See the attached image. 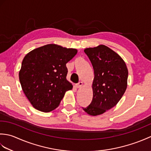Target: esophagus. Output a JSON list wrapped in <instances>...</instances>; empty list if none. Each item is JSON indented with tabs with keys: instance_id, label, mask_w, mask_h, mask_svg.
Returning <instances> with one entry per match:
<instances>
[{
	"instance_id": "obj_1",
	"label": "esophagus",
	"mask_w": 151,
	"mask_h": 151,
	"mask_svg": "<svg viewBox=\"0 0 151 151\" xmlns=\"http://www.w3.org/2000/svg\"><path fill=\"white\" fill-rule=\"evenodd\" d=\"M82 86H83V82H80L79 83H78L77 84H76V88H81V87H82Z\"/></svg>"
}]
</instances>
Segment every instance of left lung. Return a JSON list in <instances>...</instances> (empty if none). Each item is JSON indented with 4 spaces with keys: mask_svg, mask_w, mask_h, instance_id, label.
<instances>
[{
    "mask_svg": "<svg viewBox=\"0 0 151 151\" xmlns=\"http://www.w3.org/2000/svg\"><path fill=\"white\" fill-rule=\"evenodd\" d=\"M84 52L93 67L94 78L92 101L82 109L96 116L110 110L120 101L127 88L129 72L123 58L104 45L86 48Z\"/></svg>",
    "mask_w": 151,
    "mask_h": 151,
    "instance_id": "1",
    "label": "left lung"
}]
</instances>
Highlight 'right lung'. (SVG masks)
Returning a JSON list of instances; mask_svg holds the SVG:
<instances>
[{"mask_svg": "<svg viewBox=\"0 0 151 151\" xmlns=\"http://www.w3.org/2000/svg\"><path fill=\"white\" fill-rule=\"evenodd\" d=\"M78 50L48 44L28 52L22 60L19 78L24 95L36 110L49 112L73 89L67 80L66 63Z\"/></svg>", "mask_w": 151, "mask_h": 151, "instance_id": "1", "label": "right lung"}]
</instances>
